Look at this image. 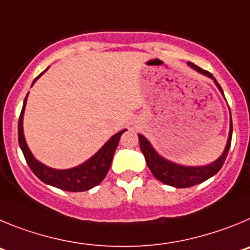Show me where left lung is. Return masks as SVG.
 <instances>
[{
    "instance_id": "8db88e82",
    "label": "left lung",
    "mask_w": 250,
    "mask_h": 250,
    "mask_svg": "<svg viewBox=\"0 0 250 250\" xmlns=\"http://www.w3.org/2000/svg\"><path fill=\"white\" fill-rule=\"evenodd\" d=\"M188 66L197 71L201 75L207 76V77L212 78L214 81L215 86L220 91V93L223 94V89L219 86V83L217 82L212 73L204 71L201 67L195 66L192 62H188ZM231 133H233V123H231V116H230V123H229V136L228 141H227L226 148H224L223 153L220 154L218 159H215L212 163L207 164V166H182V164L174 163L172 161L163 158V157L156 152V149L150 145V142L146 138L143 134H138L139 139V147H141L142 153L145 156L146 162H147L148 168L150 169L152 174L158 179L159 182L168 186H172L174 188H188V187H193L195 184L203 183L204 181L209 179L214 174L219 172V169L223 167L224 162H226L227 156H228L229 148H230L231 142Z\"/></svg>"
}]
</instances>
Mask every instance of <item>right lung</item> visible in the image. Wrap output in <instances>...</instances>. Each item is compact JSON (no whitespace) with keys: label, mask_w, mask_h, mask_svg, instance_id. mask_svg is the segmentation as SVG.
<instances>
[{"label":"right lung","mask_w":250,"mask_h":250,"mask_svg":"<svg viewBox=\"0 0 250 250\" xmlns=\"http://www.w3.org/2000/svg\"><path fill=\"white\" fill-rule=\"evenodd\" d=\"M47 69H44L41 75L35 78L32 86ZM27 97H28V94L23 101V107H22L19 120V143L28 167L35 173L36 177L41 179L43 183L60 188V189L67 190V192H84V190H89L93 187L98 186L108 173L112 159H113V154L117 149V146L120 143L121 136L127 129L120 130L118 133L112 136L96 154H93L91 158L83 162L77 167L69 168V169H55V168L47 167L35 158V156L27 146L26 138H24L23 114L24 108H26Z\"/></svg>","instance_id":"add662e5"}]
</instances>
